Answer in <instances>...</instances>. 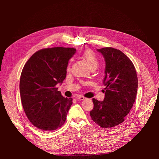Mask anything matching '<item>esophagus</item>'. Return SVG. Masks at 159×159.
<instances>
[{
    "label": "esophagus",
    "instance_id": "1",
    "mask_svg": "<svg viewBox=\"0 0 159 159\" xmlns=\"http://www.w3.org/2000/svg\"><path fill=\"white\" fill-rule=\"evenodd\" d=\"M77 99H78L79 100L83 101V100L85 99V98H84V96H78V97H77Z\"/></svg>",
    "mask_w": 159,
    "mask_h": 159
}]
</instances>
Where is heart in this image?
I'll return each mask as SVG.
<instances>
[{"instance_id":"obj_1","label":"heart","mask_w":159,"mask_h":159,"mask_svg":"<svg viewBox=\"0 0 159 159\" xmlns=\"http://www.w3.org/2000/svg\"><path fill=\"white\" fill-rule=\"evenodd\" d=\"M82 58L86 61L90 69L96 68L98 66L99 61L96 54L91 50H86L82 54Z\"/></svg>"}]
</instances>
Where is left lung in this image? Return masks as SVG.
Masks as SVG:
<instances>
[{
  "instance_id": "8db88e82",
  "label": "left lung",
  "mask_w": 159,
  "mask_h": 159,
  "mask_svg": "<svg viewBox=\"0 0 159 159\" xmlns=\"http://www.w3.org/2000/svg\"><path fill=\"white\" fill-rule=\"evenodd\" d=\"M105 61L106 86L103 101L93 99L92 120L102 128H112L124 121L135 101L138 78L131 61L122 52L113 48L97 50Z\"/></svg>"
}]
</instances>
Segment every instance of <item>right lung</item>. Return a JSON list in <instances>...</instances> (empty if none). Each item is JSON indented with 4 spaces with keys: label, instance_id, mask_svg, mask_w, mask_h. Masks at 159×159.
Here are the masks:
<instances>
[{
    "label": "right lung",
    "instance_id": "obj_1",
    "mask_svg": "<svg viewBox=\"0 0 159 159\" xmlns=\"http://www.w3.org/2000/svg\"><path fill=\"white\" fill-rule=\"evenodd\" d=\"M74 48L55 47L34 53L22 69L19 84L22 107L30 122L44 131L61 127L72 104V98H65L57 85L66 77Z\"/></svg>",
    "mask_w": 159,
    "mask_h": 159
}]
</instances>
